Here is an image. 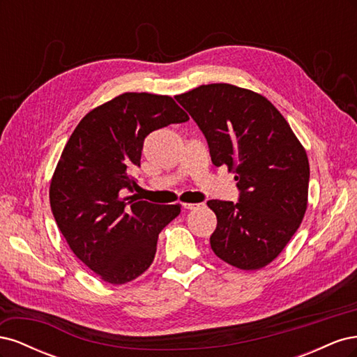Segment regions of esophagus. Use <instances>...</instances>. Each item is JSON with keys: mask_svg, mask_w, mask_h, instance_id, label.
Here are the masks:
<instances>
[{"mask_svg": "<svg viewBox=\"0 0 357 357\" xmlns=\"http://www.w3.org/2000/svg\"><path fill=\"white\" fill-rule=\"evenodd\" d=\"M199 207H201V204H190V202L183 204V208H186V210H197Z\"/></svg>", "mask_w": 357, "mask_h": 357, "instance_id": "esophagus-1", "label": "esophagus"}]
</instances>
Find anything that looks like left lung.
Returning <instances> with one entry per match:
<instances>
[{
    "mask_svg": "<svg viewBox=\"0 0 357 357\" xmlns=\"http://www.w3.org/2000/svg\"><path fill=\"white\" fill-rule=\"evenodd\" d=\"M176 100L207 138L211 162L235 172L238 202L211 199L215 256L252 271L271 264L304 219L310 164L290 125L265 96L228 83L202 84Z\"/></svg>",
    "mask_w": 357,
    "mask_h": 357,
    "instance_id": "left-lung-1",
    "label": "left lung"
}]
</instances>
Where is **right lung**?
<instances>
[{
  "label": "right lung",
  "instance_id": "add662e5",
  "mask_svg": "<svg viewBox=\"0 0 357 357\" xmlns=\"http://www.w3.org/2000/svg\"><path fill=\"white\" fill-rule=\"evenodd\" d=\"M189 116L168 95L126 92L75 126L50 181L53 218L73 253L102 282L125 284L152 265L160 231L181 205L142 201L131 171L144 138Z\"/></svg>",
  "mask_w": 357,
  "mask_h": 357
}]
</instances>
